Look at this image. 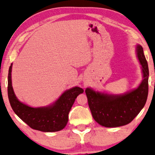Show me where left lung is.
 Instances as JSON below:
<instances>
[{
  "label": "left lung",
  "instance_id": "obj_1",
  "mask_svg": "<svg viewBox=\"0 0 155 155\" xmlns=\"http://www.w3.org/2000/svg\"><path fill=\"white\" fill-rule=\"evenodd\" d=\"M137 57L142 65L143 80L137 89L123 95H109L85 90L92 117L101 126L117 127L130 123L145 105L148 96L149 68L142 47L137 46Z\"/></svg>",
  "mask_w": 155,
  "mask_h": 155
}]
</instances>
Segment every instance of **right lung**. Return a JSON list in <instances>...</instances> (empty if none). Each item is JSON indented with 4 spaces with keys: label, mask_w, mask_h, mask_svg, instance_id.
Returning <instances> with one entry per match:
<instances>
[{
    "label": "right lung",
    "mask_w": 155,
    "mask_h": 155,
    "mask_svg": "<svg viewBox=\"0 0 155 155\" xmlns=\"http://www.w3.org/2000/svg\"><path fill=\"white\" fill-rule=\"evenodd\" d=\"M11 69L12 64L9 67L8 76V96L11 107L17 116L34 130L45 132L63 130L67 124L68 113L76 98L83 93V89L74 87L64 92L51 106L33 108L21 103L15 97L11 82Z\"/></svg>",
    "instance_id": "right-lung-1"
}]
</instances>
